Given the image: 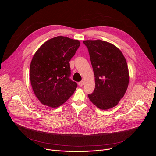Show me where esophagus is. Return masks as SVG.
I'll return each mask as SVG.
<instances>
[{
  "mask_svg": "<svg viewBox=\"0 0 156 156\" xmlns=\"http://www.w3.org/2000/svg\"><path fill=\"white\" fill-rule=\"evenodd\" d=\"M84 81H80V82H79L78 83V85L81 87V86H83V85H84Z\"/></svg>",
  "mask_w": 156,
  "mask_h": 156,
  "instance_id": "esophagus-1",
  "label": "esophagus"
}]
</instances>
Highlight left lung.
<instances>
[{"label":"left lung","instance_id":"left-lung-1","mask_svg":"<svg viewBox=\"0 0 156 156\" xmlns=\"http://www.w3.org/2000/svg\"><path fill=\"white\" fill-rule=\"evenodd\" d=\"M95 77V89L89 94L99 108L107 110L117 105L125 95L129 83L125 58L116 46L102 40H86Z\"/></svg>","mask_w":156,"mask_h":156}]
</instances>
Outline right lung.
Listing matches in <instances>:
<instances>
[{
  "mask_svg": "<svg viewBox=\"0 0 156 156\" xmlns=\"http://www.w3.org/2000/svg\"><path fill=\"white\" fill-rule=\"evenodd\" d=\"M80 46L78 40L64 36L52 38L34 54L30 69L33 90L40 102L55 108L74 93L77 83L70 76V61Z\"/></svg>",
  "mask_w": 156,
  "mask_h": 156,
  "instance_id": "obj_1",
  "label": "right lung"
}]
</instances>
